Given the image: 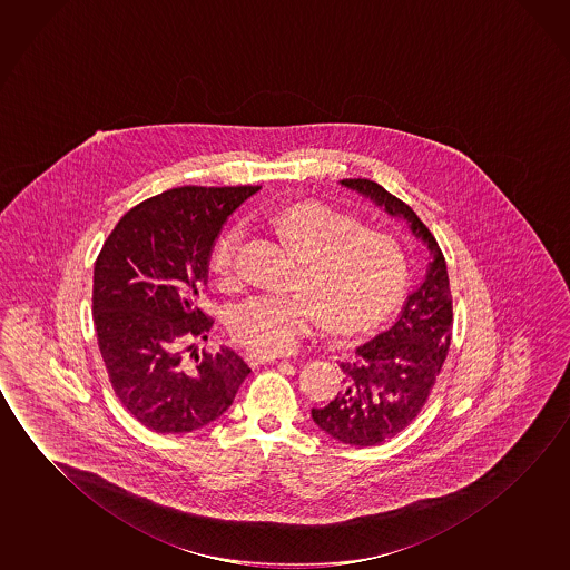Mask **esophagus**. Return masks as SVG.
I'll return each mask as SVG.
<instances>
[{
    "instance_id": "obj_1",
    "label": "esophagus",
    "mask_w": 570,
    "mask_h": 570,
    "mask_svg": "<svg viewBox=\"0 0 570 570\" xmlns=\"http://www.w3.org/2000/svg\"><path fill=\"white\" fill-rule=\"evenodd\" d=\"M245 360L250 367H258V365H264V363L278 361V355H266V353H258V351H248L245 355Z\"/></svg>"
}]
</instances>
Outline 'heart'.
<instances>
[{
	"label": "heart",
	"instance_id": "heart-1",
	"mask_svg": "<svg viewBox=\"0 0 570 570\" xmlns=\"http://www.w3.org/2000/svg\"><path fill=\"white\" fill-rule=\"evenodd\" d=\"M271 225L306 258V268L302 292L258 294L228 312V332L248 350L266 355L296 350L325 316L337 332H367L403 298L409 261L391 235L316 202L272 213ZM240 240V228H230L210 250V272L225 286L237 282Z\"/></svg>",
	"mask_w": 570,
	"mask_h": 570
}]
</instances>
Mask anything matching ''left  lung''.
I'll list each match as a JSON object with an SVG mask.
<instances>
[{"label":"left lung","instance_id":"left-lung-1","mask_svg":"<svg viewBox=\"0 0 570 570\" xmlns=\"http://www.w3.org/2000/svg\"><path fill=\"white\" fill-rule=\"evenodd\" d=\"M342 185L367 195L389 215L404 217L434 256L426 281L409 296L393 327L360 345L355 357L340 365L342 391L332 403L312 409L314 422L333 439L377 446L406 429L429 401L452 340V292L444 254L406 203L368 179H343Z\"/></svg>","mask_w":570,"mask_h":570}]
</instances>
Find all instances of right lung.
<instances>
[{
    "label": "right lung",
    "instance_id": "right-lung-1",
    "mask_svg": "<svg viewBox=\"0 0 570 570\" xmlns=\"http://www.w3.org/2000/svg\"><path fill=\"white\" fill-rule=\"evenodd\" d=\"M258 185H185L118 220L95 263L92 320L118 401L146 429L184 434L219 419L250 368L235 351L195 353L197 307L223 223ZM193 353L189 354L188 351Z\"/></svg>",
    "mask_w": 570,
    "mask_h": 570
}]
</instances>
